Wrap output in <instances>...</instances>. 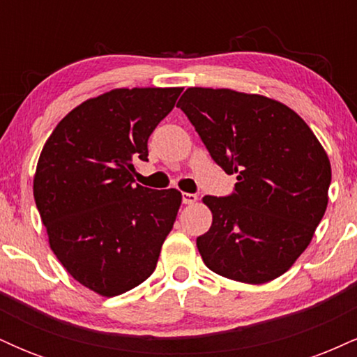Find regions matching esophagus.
Returning <instances> with one entry per match:
<instances>
[{
    "label": "esophagus",
    "instance_id": "obj_1",
    "mask_svg": "<svg viewBox=\"0 0 357 357\" xmlns=\"http://www.w3.org/2000/svg\"><path fill=\"white\" fill-rule=\"evenodd\" d=\"M198 196L192 195V192H183V203L184 204H195Z\"/></svg>",
    "mask_w": 357,
    "mask_h": 357
}]
</instances>
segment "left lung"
<instances>
[{"mask_svg": "<svg viewBox=\"0 0 357 357\" xmlns=\"http://www.w3.org/2000/svg\"><path fill=\"white\" fill-rule=\"evenodd\" d=\"M178 107L213 161L238 183L204 196L213 223L196 238L208 268L265 284L292 267L327 208L331 162L301 117L280 102L230 89L191 87Z\"/></svg>", "mask_w": 357, "mask_h": 357, "instance_id": "left-lung-1", "label": "left lung"}]
</instances>
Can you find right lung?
<instances>
[{"label":"right lung","mask_w":357,"mask_h":357,"mask_svg":"<svg viewBox=\"0 0 357 357\" xmlns=\"http://www.w3.org/2000/svg\"><path fill=\"white\" fill-rule=\"evenodd\" d=\"M183 89H116L67 114L40 154L35 203L50 248L93 292L121 296L154 272L181 204L134 184V161Z\"/></svg>","instance_id":"1"}]
</instances>
